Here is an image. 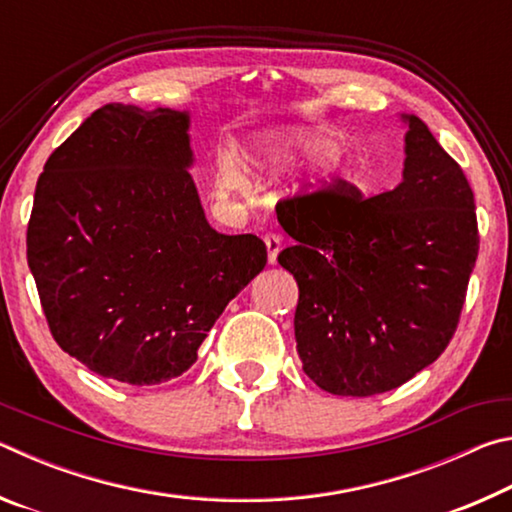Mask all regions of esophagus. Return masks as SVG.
I'll list each match as a JSON object with an SVG mask.
<instances>
[{"label": "esophagus", "instance_id": "obj_1", "mask_svg": "<svg viewBox=\"0 0 512 512\" xmlns=\"http://www.w3.org/2000/svg\"><path fill=\"white\" fill-rule=\"evenodd\" d=\"M264 244L268 250V264H275L277 255H280V250H282V237L275 235V232H266Z\"/></svg>", "mask_w": 512, "mask_h": 512}]
</instances>
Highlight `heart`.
Segmentation results:
<instances>
[{"label":"heart","mask_w":512,"mask_h":512,"mask_svg":"<svg viewBox=\"0 0 512 512\" xmlns=\"http://www.w3.org/2000/svg\"><path fill=\"white\" fill-rule=\"evenodd\" d=\"M293 146L307 155H325L329 151H334V140L320 133H302L293 140ZM214 185H216V192L223 196L239 192V189L244 187V178H241L237 164L228 158L221 160L219 169H216Z\"/></svg>","instance_id":"b5f03b06"}]
</instances>
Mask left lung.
<instances>
[{"label": "left lung", "instance_id": "obj_1", "mask_svg": "<svg viewBox=\"0 0 512 512\" xmlns=\"http://www.w3.org/2000/svg\"><path fill=\"white\" fill-rule=\"evenodd\" d=\"M404 180L366 198L334 180L277 203L296 244L277 255L298 282L302 370L323 391H393L436 361L461 320L479 255L474 194L452 155L406 117Z\"/></svg>", "mask_w": 512, "mask_h": 512}]
</instances>
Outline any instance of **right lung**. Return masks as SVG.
<instances>
[{
  "instance_id": "obj_1",
  "label": "right lung",
  "mask_w": 512,
  "mask_h": 512,
  "mask_svg": "<svg viewBox=\"0 0 512 512\" xmlns=\"http://www.w3.org/2000/svg\"><path fill=\"white\" fill-rule=\"evenodd\" d=\"M187 128V112L106 103L49 155L33 198L27 259L51 336L131 386L192 368L266 266L262 239L207 223Z\"/></svg>"
}]
</instances>
